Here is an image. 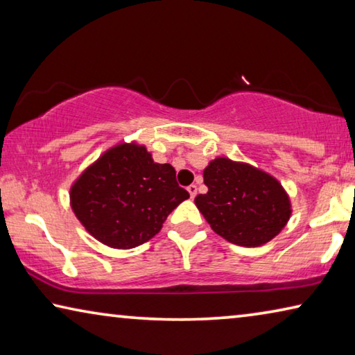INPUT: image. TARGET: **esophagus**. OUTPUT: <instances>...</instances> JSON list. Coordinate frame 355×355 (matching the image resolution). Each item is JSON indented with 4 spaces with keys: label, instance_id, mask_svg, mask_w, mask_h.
<instances>
[{
    "label": "esophagus",
    "instance_id": "1",
    "mask_svg": "<svg viewBox=\"0 0 355 355\" xmlns=\"http://www.w3.org/2000/svg\"><path fill=\"white\" fill-rule=\"evenodd\" d=\"M188 192H189L191 199H194V197L197 196V186L196 184H189L188 186Z\"/></svg>",
    "mask_w": 355,
    "mask_h": 355
}]
</instances>
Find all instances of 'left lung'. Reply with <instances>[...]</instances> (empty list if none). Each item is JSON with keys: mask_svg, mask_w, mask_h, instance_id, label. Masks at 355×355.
<instances>
[{"mask_svg": "<svg viewBox=\"0 0 355 355\" xmlns=\"http://www.w3.org/2000/svg\"><path fill=\"white\" fill-rule=\"evenodd\" d=\"M207 194L194 199L209 227L228 243L258 248L277 236L291 202L277 178L248 163L219 156L203 171Z\"/></svg>", "mask_w": 355, "mask_h": 355, "instance_id": "1", "label": "left lung"}]
</instances>
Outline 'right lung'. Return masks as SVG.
Wrapping results in <instances>:
<instances>
[{
    "label": "right lung",
    "mask_w": 355,
    "mask_h": 355,
    "mask_svg": "<svg viewBox=\"0 0 355 355\" xmlns=\"http://www.w3.org/2000/svg\"><path fill=\"white\" fill-rule=\"evenodd\" d=\"M189 197L171 164L155 163L146 146L120 142L84 171L70 188V205L91 235L112 249L152 239Z\"/></svg>",
    "instance_id": "right-lung-1"
}]
</instances>
